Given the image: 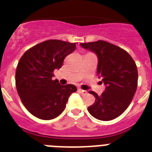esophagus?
I'll return each instance as SVG.
<instances>
[{
    "label": "esophagus",
    "mask_w": 152,
    "mask_h": 152,
    "mask_svg": "<svg viewBox=\"0 0 152 152\" xmlns=\"http://www.w3.org/2000/svg\"><path fill=\"white\" fill-rule=\"evenodd\" d=\"M78 92L80 93L81 94H87V93H88V91H84V90H81V89H78Z\"/></svg>",
    "instance_id": "obj_1"
}]
</instances>
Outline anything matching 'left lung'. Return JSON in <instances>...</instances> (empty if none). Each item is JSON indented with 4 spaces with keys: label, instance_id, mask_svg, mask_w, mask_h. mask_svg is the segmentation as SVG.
<instances>
[{
    "label": "left lung",
    "instance_id": "left-lung-1",
    "mask_svg": "<svg viewBox=\"0 0 152 152\" xmlns=\"http://www.w3.org/2000/svg\"><path fill=\"white\" fill-rule=\"evenodd\" d=\"M80 45L96 55L97 75L105 85L100 96L89 91L96 100L88 112L102 121L116 119L129 106L136 91V64L128 52L107 42L99 40Z\"/></svg>",
    "mask_w": 152,
    "mask_h": 152
}]
</instances>
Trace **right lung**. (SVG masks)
<instances>
[{"instance_id": "right-lung-1", "label": "right lung", "mask_w": 152, "mask_h": 152, "mask_svg": "<svg viewBox=\"0 0 152 152\" xmlns=\"http://www.w3.org/2000/svg\"><path fill=\"white\" fill-rule=\"evenodd\" d=\"M76 49L75 43L51 39L28 49L16 70V87L26 110L39 119L49 120L64 111L73 84L61 85L52 80L53 72L62 66L64 58Z\"/></svg>"}]
</instances>
